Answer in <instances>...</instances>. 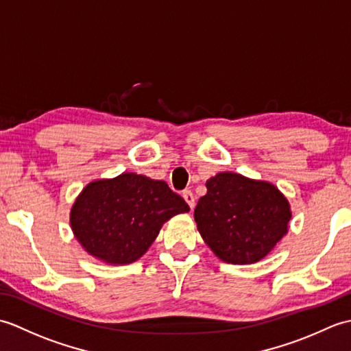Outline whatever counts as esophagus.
<instances>
[{"label": "esophagus", "mask_w": 351, "mask_h": 351, "mask_svg": "<svg viewBox=\"0 0 351 351\" xmlns=\"http://www.w3.org/2000/svg\"><path fill=\"white\" fill-rule=\"evenodd\" d=\"M182 197H184L185 202L189 204L190 210H193V208H195V196H193V193H191L190 190H185V191L182 193Z\"/></svg>", "instance_id": "esophagus-1"}]
</instances>
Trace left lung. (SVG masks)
<instances>
[{"mask_svg": "<svg viewBox=\"0 0 351 351\" xmlns=\"http://www.w3.org/2000/svg\"><path fill=\"white\" fill-rule=\"evenodd\" d=\"M195 220L204 241L221 261L253 264L287 234L288 200L270 182L223 171L206 181Z\"/></svg>", "mask_w": 351, "mask_h": 351, "instance_id": "obj_1", "label": "left lung"}]
</instances>
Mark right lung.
Returning <instances> with one entry per match:
<instances>
[{
  "instance_id": "1",
  "label": "right lung",
  "mask_w": 351,
  "mask_h": 351,
  "mask_svg": "<svg viewBox=\"0 0 351 351\" xmlns=\"http://www.w3.org/2000/svg\"><path fill=\"white\" fill-rule=\"evenodd\" d=\"M190 210L164 181L136 173L95 181L81 191L71 226L90 255L108 264H131L149 249L164 221Z\"/></svg>"
}]
</instances>
